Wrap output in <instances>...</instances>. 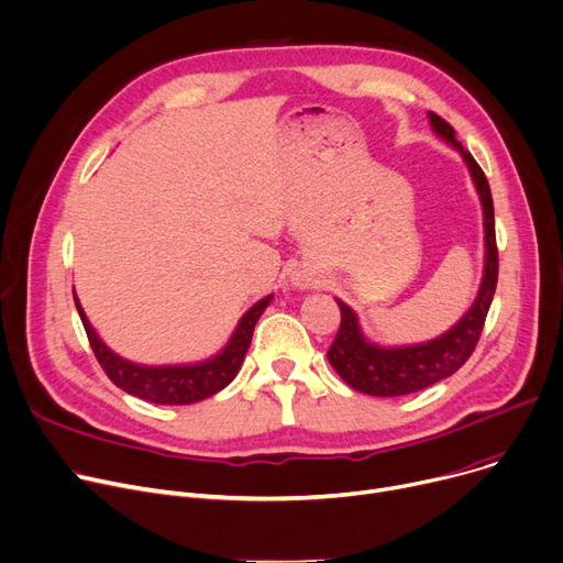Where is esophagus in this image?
I'll use <instances>...</instances> for the list:
<instances>
[{"instance_id": "esophagus-1", "label": "esophagus", "mask_w": 563, "mask_h": 563, "mask_svg": "<svg viewBox=\"0 0 563 563\" xmlns=\"http://www.w3.org/2000/svg\"><path fill=\"white\" fill-rule=\"evenodd\" d=\"M291 280H294V285H296V287H301V289H308V287L312 285V280L308 278V274H301V272L294 274V276H291Z\"/></svg>"}]
</instances>
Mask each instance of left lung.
<instances>
[{
  "label": "left lung",
  "instance_id": "8db88e82",
  "mask_svg": "<svg viewBox=\"0 0 563 563\" xmlns=\"http://www.w3.org/2000/svg\"><path fill=\"white\" fill-rule=\"evenodd\" d=\"M428 118L432 131L462 154L479 195L484 212V274L475 303L468 308V312L451 330H445L437 340L423 344L378 346L368 342L360 328L357 314L336 298V306L342 310V325L336 330L332 346L328 349V362L349 387L368 396L389 398L415 394L453 376L475 351L486 312H489L496 294L498 246L489 180H486L484 172L462 146V142H457L455 129L439 115H434V112H428Z\"/></svg>",
  "mask_w": 563,
  "mask_h": 563
}]
</instances>
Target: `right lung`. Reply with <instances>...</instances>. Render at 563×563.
Masks as SVG:
<instances>
[{
  "instance_id": "add662e5",
  "label": "right lung",
  "mask_w": 563,
  "mask_h": 563,
  "mask_svg": "<svg viewBox=\"0 0 563 563\" xmlns=\"http://www.w3.org/2000/svg\"><path fill=\"white\" fill-rule=\"evenodd\" d=\"M272 298L274 294L260 298L253 308H249L242 314L229 344L223 346L214 357L197 364H167V366H144V364L129 362L118 353H112L90 325L77 294H74V303H77L95 357L99 360L101 368L106 371V376L112 383H115L120 389H124L126 394L148 402L190 405L208 396H214L238 376L244 355L251 346L253 328L262 317V312H265L267 306L272 303Z\"/></svg>"
}]
</instances>
